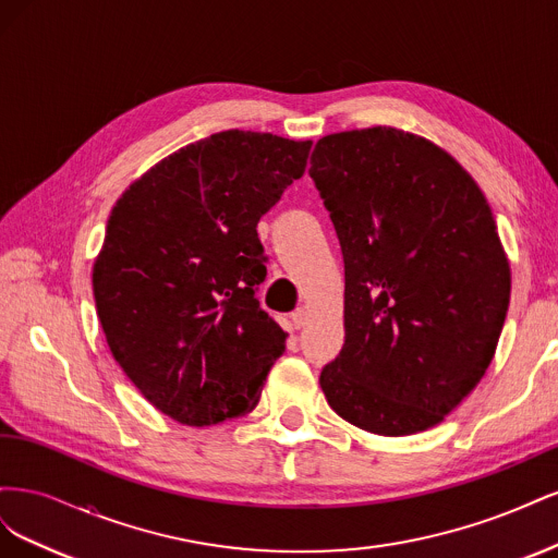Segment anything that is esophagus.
<instances>
[{"label": "esophagus", "mask_w": 558, "mask_h": 558, "mask_svg": "<svg viewBox=\"0 0 558 558\" xmlns=\"http://www.w3.org/2000/svg\"><path fill=\"white\" fill-rule=\"evenodd\" d=\"M291 320H293V326L300 330V328H305L307 326V310L305 307H298L293 314H291Z\"/></svg>", "instance_id": "34e87169"}]
</instances>
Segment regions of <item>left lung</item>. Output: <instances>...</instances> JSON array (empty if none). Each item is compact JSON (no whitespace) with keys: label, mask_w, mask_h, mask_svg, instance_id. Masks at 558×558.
Returning <instances> with one entry per match:
<instances>
[{"label":"left lung","mask_w":558,"mask_h":558,"mask_svg":"<svg viewBox=\"0 0 558 558\" xmlns=\"http://www.w3.org/2000/svg\"><path fill=\"white\" fill-rule=\"evenodd\" d=\"M310 177L344 258L330 408L377 435L433 428L484 377L510 305L492 207L447 150L396 128L318 140Z\"/></svg>","instance_id":"1"}]
</instances>
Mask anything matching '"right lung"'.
Returning <instances> with one entry per match:
<instances>
[{
    "label": "right lung",
    "instance_id": "1",
    "mask_svg": "<svg viewBox=\"0 0 558 558\" xmlns=\"http://www.w3.org/2000/svg\"><path fill=\"white\" fill-rule=\"evenodd\" d=\"M312 142L226 130L179 148L111 209L93 265L99 324L140 393L185 426L244 416L286 335L260 310L256 226L305 174Z\"/></svg>",
    "mask_w": 558,
    "mask_h": 558
}]
</instances>
